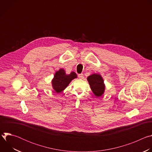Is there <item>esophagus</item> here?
I'll use <instances>...</instances> for the list:
<instances>
[{"label": "esophagus", "mask_w": 152, "mask_h": 152, "mask_svg": "<svg viewBox=\"0 0 152 152\" xmlns=\"http://www.w3.org/2000/svg\"><path fill=\"white\" fill-rule=\"evenodd\" d=\"M78 77H79V78H80V79H83V75L82 73L79 74V75H78Z\"/></svg>", "instance_id": "esophagus-1"}]
</instances>
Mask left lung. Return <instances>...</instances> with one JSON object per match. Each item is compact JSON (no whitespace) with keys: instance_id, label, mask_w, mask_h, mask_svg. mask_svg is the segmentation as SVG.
<instances>
[{"instance_id":"obj_1","label":"left lung","mask_w":152,"mask_h":152,"mask_svg":"<svg viewBox=\"0 0 152 152\" xmlns=\"http://www.w3.org/2000/svg\"><path fill=\"white\" fill-rule=\"evenodd\" d=\"M87 79L94 94L97 97L101 96L104 90V85L101 76L94 74L88 76Z\"/></svg>"}]
</instances>
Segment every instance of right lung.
I'll return each instance as SVG.
<instances>
[{
    "label": "right lung",
    "mask_w": 152,
    "mask_h": 152,
    "mask_svg": "<svg viewBox=\"0 0 152 152\" xmlns=\"http://www.w3.org/2000/svg\"><path fill=\"white\" fill-rule=\"evenodd\" d=\"M76 77L77 75L75 72H72L69 75H67L64 70L60 69L56 72L52 80L53 88L56 93H61L73 79Z\"/></svg>",
    "instance_id": "add662e5"
}]
</instances>
